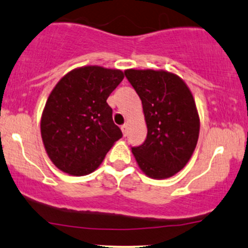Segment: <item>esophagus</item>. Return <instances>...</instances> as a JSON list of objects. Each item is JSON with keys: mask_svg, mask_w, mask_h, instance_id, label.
Segmentation results:
<instances>
[{"mask_svg": "<svg viewBox=\"0 0 248 248\" xmlns=\"http://www.w3.org/2000/svg\"><path fill=\"white\" fill-rule=\"evenodd\" d=\"M121 129H122V131H123V135L126 136V135H127V129H129V127H127V124L125 123V124L122 125Z\"/></svg>", "mask_w": 248, "mask_h": 248, "instance_id": "34e87169", "label": "esophagus"}]
</instances>
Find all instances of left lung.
Here are the masks:
<instances>
[{
	"mask_svg": "<svg viewBox=\"0 0 248 248\" xmlns=\"http://www.w3.org/2000/svg\"><path fill=\"white\" fill-rule=\"evenodd\" d=\"M143 104L147 135L132 146L139 168L155 179L172 177L190 160L199 137V116L184 80L166 71L126 70Z\"/></svg>",
	"mask_w": 248,
	"mask_h": 248,
	"instance_id": "1",
	"label": "left lung"
}]
</instances>
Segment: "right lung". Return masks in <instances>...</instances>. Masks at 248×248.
Instances as JSON below:
<instances>
[{"label": "right lung", "mask_w": 248, "mask_h": 248, "mask_svg": "<svg viewBox=\"0 0 248 248\" xmlns=\"http://www.w3.org/2000/svg\"><path fill=\"white\" fill-rule=\"evenodd\" d=\"M123 78L121 70L84 66L66 74L51 91L41 135L49 158L63 172L91 173L122 138L107 99Z\"/></svg>", "instance_id": "obj_1"}]
</instances>
